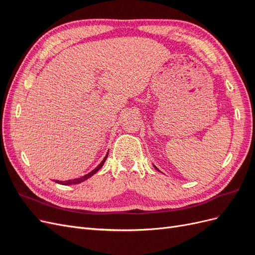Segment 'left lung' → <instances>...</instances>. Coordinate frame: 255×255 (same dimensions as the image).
Returning <instances> with one entry per match:
<instances>
[{
  "instance_id": "obj_1",
  "label": "left lung",
  "mask_w": 255,
  "mask_h": 255,
  "mask_svg": "<svg viewBox=\"0 0 255 255\" xmlns=\"http://www.w3.org/2000/svg\"><path fill=\"white\" fill-rule=\"evenodd\" d=\"M153 166H154V165H153ZM154 168H155V169H156V170H157V171H159V170H158V168H157V167H156V166H154ZM159 172H160V171H159Z\"/></svg>"
}]
</instances>
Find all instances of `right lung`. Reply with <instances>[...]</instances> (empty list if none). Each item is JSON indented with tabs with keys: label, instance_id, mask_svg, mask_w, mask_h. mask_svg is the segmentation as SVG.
<instances>
[{
	"label": "right lung",
	"instance_id": "right-lung-1",
	"mask_svg": "<svg viewBox=\"0 0 255 255\" xmlns=\"http://www.w3.org/2000/svg\"><path fill=\"white\" fill-rule=\"evenodd\" d=\"M107 156H109V152H107V154L105 155V157H104V159L101 161V164H99L94 170L92 171H90L89 173H87V174H85V175H83V176H81V177H79V179H73V180H68V181H55L56 183H58V184H61V185H73V184H80V183H82V182H84V181H86V180H88L89 177H91L92 175H94L95 173H97L100 169H101L102 167H103V165H104V163H105V160H106V158H107Z\"/></svg>",
	"mask_w": 255,
	"mask_h": 255
}]
</instances>
